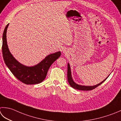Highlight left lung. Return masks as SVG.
I'll return each mask as SVG.
<instances>
[{
	"mask_svg": "<svg viewBox=\"0 0 121 121\" xmlns=\"http://www.w3.org/2000/svg\"><path fill=\"white\" fill-rule=\"evenodd\" d=\"M67 78H68V81L70 85V86L72 87L73 88L75 89L79 90H82V91H89V90H92L96 88V87L100 86L103 82H104L106 79L108 77V76L106 78L105 80H104L103 81H102L100 83L98 84H96L95 86H81V85H79L75 83L73 81L72 76H71V69H70V66L69 63H68V72H67Z\"/></svg>",
	"mask_w": 121,
	"mask_h": 121,
	"instance_id": "obj_1",
	"label": "left lung"
}]
</instances>
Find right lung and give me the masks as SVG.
<instances>
[{
  "instance_id": "right-lung-1",
  "label": "right lung",
  "mask_w": 121,
  "mask_h": 121,
  "mask_svg": "<svg viewBox=\"0 0 121 121\" xmlns=\"http://www.w3.org/2000/svg\"><path fill=\"white\" fill-rule=\"evenodd\" d=\"M7 25L2 35V52L6 65L17 79L26 84H38L45 79L50 67L61 56L60 51L47 56L38 65L27 67L17 61L8 49L6 39Z\"/></svg>"
}]
</instances>
